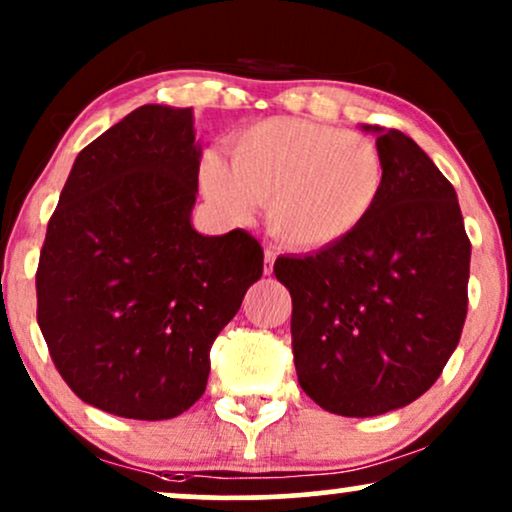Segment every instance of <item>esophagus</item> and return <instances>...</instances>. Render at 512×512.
<instances>
[{"instance_id":"34e87169","label":"esophagus","mask_w":512,"mask_h":512,"mask_svg":"<svg viewBox=\"0 0 512 512\" xmlns=\"http://www.w3.org/2000/svg\"><path fill=\"white\" fill-rule=\"evenodd\" d=\"M263 272L265 275H272V263H275V251L272 249H265L263 251Z\"/></svg>"}]
</instances>
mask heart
Returning <instances> with one entry per match:
<instances>
[{"label":"heart","instance_id":"heart-1","mask_svg":"<svg viewBox=\"0 0 512 512\" xmlns=\"http://www.w3.org/2000/svg\"><path fill=\"white\" fill-rule=\"evenodd\" d=\"M204 195L235 221L265 204L277 240L322 249L345 240L376 209L386 162L371 138L298 117H272L242 131L230 162L209 150L199 164Z\"/></svg>","mask_w":512,"mask_h":512}]
</instances>
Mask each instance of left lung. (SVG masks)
<instances>
[{
  "mask_svg": "<svg viewBox=\"0 0 512 512\" xmlns=\"http://www.w3.org/2000/svg\"><path fill=\"white\" fill-rule=\"evenodd\" d=\"M386 162V188L345 240L282 256L298 383L338 416L367 418L418 400L456 350L468 313L470 242L454 185L402 131L362 124Z\"/></svg>",
  "mask_w": 512,
  "mask_h": 512,
  "instance_id": "obj_1",
  "label": "left lung"
}]
</instances>
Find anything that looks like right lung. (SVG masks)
Masks as SVG:
<instances>
[{
    "label": "right lung",
    "mask_w": 512,
    "mask_h": 512,
    "mask_svg": "<svg viewBox=\"0 0 512 512\" xmlns=\"http://www.w3.org/2000/svg\"><path fill=\"white\" fill-rule=\"evenodd\" d=\"M192 108L141 105L79 152L37 268V322L79 400L136 421L190 409L214 338L263 275L249 232L192 228Z\"/></svg>",
    "instance_id": "1"
}]
</instances>
